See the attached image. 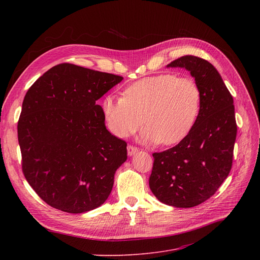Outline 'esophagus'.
<instances>
[{"mask_svg":"<svg viewBox=\"0 0 260 260\" xmlns=\"http://www.w3.org/2000/svg\"><path fill=\"white\" fill-rule=\"evenodd\" d=\"M138 151H139V148L135 147V146H133V145H128V146H127V154H128V156L135 155L136 153H138Z\"/></svg>","mask_w":260,"mask_h":260,"instance_id":"esophagus-1","label":"esophagus"}]
</instances>
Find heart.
Segmentation results:
<instances>
[{"mask_svg":"<svg viewBox=\"0 0 260 260\" xmlns=\"http://www.w3.org/2000/svg\"><path fill=\"white\" fill-rule=\"evenodd\" d=\"M200 108V90L189 78L173 74L146 77L125 88L124 97L107 94L102 111L109 129L127 137L143 124L140 140L171 145L192 129Z\"/></svg>","mask_w":260,"mask_h":260,"instance_id":"1","label":"heart"}]
</instances>
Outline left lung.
I'll return each mask as SVG.
<instances>
[{
  "label": "left lung",
  "mask_w": 260,
  "mask_h": 260,
  "mask_svg": "<svg viewBox=\"0 0 260 260\" xmlns=\"http://www.w3.org/2000/svg\"><path fill=\"white\" fill-rule=\"evenodd\" d=\"M167 67L189 72L200 90V108L185 138L153 154L149 188L168 206L192 208L212 197L231 171L237 134L234 101L221 76L207 60L184 56Z\"/></svg>",
  "instance_id": "8db88e82"
}]
</instances>
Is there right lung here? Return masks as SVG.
<instances>
[{
	"label": "right lung",
	"instance_id": "right-lung-1",
	"mask_svg": "<svg viewBox=\"0 0 260 260\" xmlns=\"http://www.w3.org/2000/svg\"><path fill=\"white\" fill-rule=\"evenodd\" d=\"M123 80L74 64L51 67L26 92L18 123L22 170L50 207L80 214L111 194L126 142L109 133L98 105Z\"/></svg>",
	"mask_w": 260,
	"mask_h": 260
}]
</instances>
